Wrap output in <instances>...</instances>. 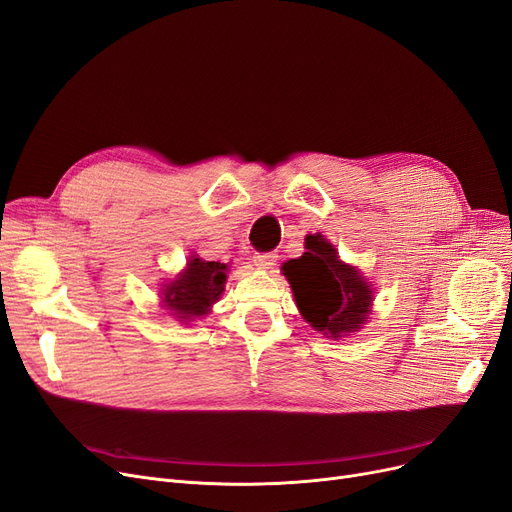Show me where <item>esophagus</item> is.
I'll return each instance as SVG.
<instances>
[{
	"label": "esophagus",
	"mask_w": 512,
	"mask_h": 512,
	"mask_svg": "<svg viewBox=\"0 0 512 512\" xmlns=\"http://www.w3.org/2000/svg\"><path fill=\"white\" fill-rule=\"evenodd\" d=\"M276 259H278L276 253H255L253 255V261L259 270H272L276 265Z\"/></svg>",
	"instance_id": "esophagus-1"
}]
</instances>
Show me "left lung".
<instances>
[{
  "mask_svg": "<svg viewBox=\"0 0 512 512\" xmlns=\"http://www.w3.org/2000/svg\"><path fill=\"white\" fill-rule=\"evenodd\" d=\"M305 249L282 265L301 316L330 339L347 337L366 324L372 288L322 234L305 236Z\"/></svg>",
  "mask_w": 512,
  "mask_h": 512,
  "instance_id": "1",
  "label": "left lung"
}]
</instances>
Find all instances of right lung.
Masks as SVG:
<instances>
[{"label":"right lung","instance_id":"right-lung-1","mask_svg":"<svg viewBox=\"0 0 512 512\" xmlns=\"http://www.w3.org/2000/svg\"><path fill=\"white\" fill-rule=\"evenodd\" d=\"M226 274V263L205 261L198 255H192L186 263V270L177 274L169 284H163L161 299L171 311V316L180 322L203 318L224 293Z\"/></svg>","mask_w":512,"mask_h":512}]
</instances>
